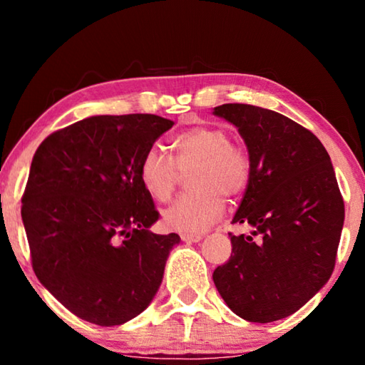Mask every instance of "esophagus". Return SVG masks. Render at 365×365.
I'll use <instances>...</instances> for the list:
<instances>
[{
	"mask_svg": "<svg viewBox=\"0 0 365 365\" xmlns=\"http://www.w3.org/2000/svg\"><path fill=\"white\" fill-rule=\"evenodd\" d=\"M180 238L185 243H197L202 240V235H193V233H182Z\"/></svg>",
	"mask_w": 365,
	"mask_h": 365,
	"instance_id": "esophagus-1",
	"label": "esophagus"
}]
</instances>
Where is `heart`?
Listing matches in <instances>:
<instances>
[{"instance_id":"b5f03b06","label":"heart","mask_w":365,"mask_h":365,"mask_svg":"<svg viewBox=\"0 0 365 365\" xmlns=\"http://www.w3.org/2000/svg\"><path fill=\"white\" fill-rule=\"evenodd\" d=\"M174 159L151 146L140 160V180L154 201L170 200L180 172H188L191 191L164 209L163 224L169 230L200 233L217 220L227 197L245 193L251 180V156L233 143L225 128L196 125L170 140Z\"/></svg>"}]
</instances>
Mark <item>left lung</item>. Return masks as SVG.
I'll return each mask as SVG.
<instances>
[{
	"instance_id": "8db88e82",
	"label": "left lung",
	"mask_w": 365,
	"mask_h": 365,
	"mask_svg": "<svg viewBox=\"0 0 365 365\" xmlns=\"http://www.w3.org/2000/svg\"><path fill=\"white\" fill-rule=\"evenodd\" d=\"M214 114L232 122L251 156V180L230 233L232 256L214 270L227 306L267 324L298 311L329 282L344 222L330 156L320 140L275 110L230 103Z\"/></svg>"
}]
</instances>
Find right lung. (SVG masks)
<instances>
[{
  "label": "right lung",
  "instance_id": "add662e5",
  "mask_svg": "<svg viewBox=\"0 0 365 365\" xmlns=\"http://www.w3.org/2000/svg\"><path fill=\"white\" fill-rule=\"evenodd\" d=\"M174 122L154 114L93 115L49 135L22 196L32 267L86 322L125 324L150 306L180 242L156 235L140 160Z\"/></svg>",
  "mask_w": 365,
  "mask_h": 365
}]
</instances>
